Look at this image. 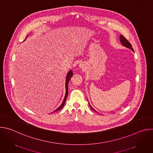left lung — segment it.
I'll return each instance as SVG.
<instances>
[{
    "mask_svg": "<svg viewBox=\"0 0 153 153\" xmlns=\"http://www.w3.org/2000/svg\"><path fill=\"white\" fill-rule=\"evenodd\" d=\"M120 42H121V43H122L123 44V45H124L125 47H127V48H129V49H131V50L133 51H134V50H133V47H132V45H131V43H129V42L123 36H122V35H120ZM90 108L92 109L93 110H94V111H95L94 109L90 106Z\"/></svg>",
    "mask_w": 153,
    "mask_h": 153,
    "instance_id": "left-lung-1",
    "label": "left lung"
}]
</instances>
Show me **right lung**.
Masks as SVG:
<instances>
[{"label":"right lung","instance_id":"right-lung-1","mask_svg":"<svg viewBox=\"0 0 153 153\" xmlns=\"http://www.w3.org/2000/svg\"><path fill=\"white\" fill-rule=\"evenodd\" d=\"M73 74L72 71H69V73H68L67 76V78H66V82H65V86H66V94H65V98H64V99H63V102H62V105H60V106L56 110H55V111H54V112H56V111H57L60 110L62 108H63V106H64V105H65V101H66V100H67V97L68 93V82H69L70 79H71V77L73 76Z\"/></svg>","mask_w":153,"mask_h":153}]
</instances>
